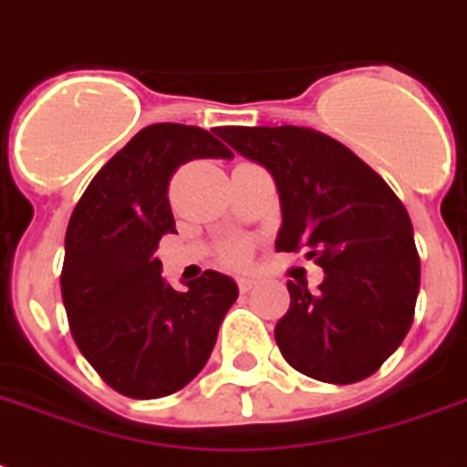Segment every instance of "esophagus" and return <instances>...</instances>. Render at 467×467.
I'll return each mask as SVG.
<instances>
[{
  "mask_svg": "<svg viewBox=\"0 0 467 467\" xmlns=\"http://www.w3.org/2000/svg\"><path fill=\"white\" fill-rule=\"evenodd\" d=\"M237 285H240L242 293H249L256 285V281H254V278H249V276H242V278H237Z\"/></svg>",
  "mask_w": 467,
  "mask_h": 467,
  "instance_id": "esophagus-1",
  "label": "esophagus"
}]
</instances>
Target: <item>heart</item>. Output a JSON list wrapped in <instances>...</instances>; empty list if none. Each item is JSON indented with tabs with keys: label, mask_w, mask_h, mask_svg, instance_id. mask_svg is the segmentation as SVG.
<instances>
[{
	"label": "heart",
	"mask_w": 467,
	"mask_h": 467,
	"mask_svg": "<svg viewBox=\"0 0 467 467\" xmlns=\"http://www.w3.org/2000/svg\"><path fill=\"white\" fill-rule=\"evenodd\" d=\"M223 259L227 264H242L247 259V244L244 242H230L225 249H223Z\"/></svg>",
	"instance_id": "heart-1"
}]
</instances>
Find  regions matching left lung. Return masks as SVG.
Here are the masks:
<instances>
[{"label":"left lung","mask_w":467,"mask_h":467,"mask_svg":"<svg viewBox=\"0 0 467 467\" xmlns=\"http://www.w3.org/2000/svg\"><path fill=\"white\" fill-rule=\"evenodd\" d=\"M220 138L276 183V252H306L325 269L317 293L288 281L276 344L322 383H358L402 344L420 293V254L405 205L341 142L296 126L223 128Z\"/></svg>","instance_id":"left-lung-1"}]
</instances>
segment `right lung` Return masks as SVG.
Returning a JSON list of instances; mask_svg holds the SVG:
<instances>
[{"instance_id":"add662e5","label":"right lung","mask_w":467,"mask_h":467,"mask_svg":"<svg viewBox=\"0 0 467 467\" xmlns=\"http://www.w3.org/2000/svg\"><path fill=\"white\" fill-rule=\"evenodd\" d=\"M208 130L142 128L79 198L65 234L62 303L84 358L120 395L155 400L182 390L208 361L237 284L205 271L174 291L155 256L176 233L169 179L191 160H230Z\"/></svg>"}]
</instances>
